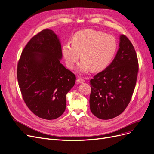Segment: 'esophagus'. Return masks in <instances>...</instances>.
Here are the masks:
<instances>
[{
	"mask_svg": "<svg viewBox=\"0 0 154 154\" xmlns=\"http://www.w3.org/2000/svg\"><path fill=\"white\" fill-rule=\"evenodd\" d=\"M77 83H84L85 82V79L81 77H78L77 78V80H76Z\"/></svg>",
	"mask_w": 154,
	"mask_h": 154,
	"instance_id": "1",
	"label": "esophagus"
}]
</instances>
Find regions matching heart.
<instances>
[{
    "label": "heart",
    "instance_id": "1",
    "mask_svg": "<svg viewBox=\"0 0 154 154\" xmlns=\"http://www.w3.org/2000/svg\"><path fill=\"white\" fill-rule=\"evenodd\" d=\"M116 48L117 42L112 35L87 29L73 35L71 44H64L62 53L69 69L75 67L81 54L82 60L78 65V70L87 72L91 69L98 71L107 67L114 57Z\"/></svg>",
    "mask_w": 154,
    "mask_h": 154
}]
</instances>
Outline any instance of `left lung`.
<instances>
[{
    "label": "left lung",
    "mask_w": 154,
    "mask_h": 154,
    "mask_svg": "<svg viewBox=\"0 0 154 154\" xmlns=\"http://www.w3.org/2000/svg\"><path fill=\"white\" fill-rule=\"evenodd\" d=\"M138 72L135 50L126 35H121L112 63L91 79L90 106L97 118L108 120L123 112L131 100Z\"/></svg>",
    "instance_id": "8db88e82"
}]
</instances>
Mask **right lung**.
I'll use <instances>...</instances> for the list:
<instances>
[{"instance_id": "obj_1", "label": "right lung", "mask_w": 154, "mask_h": 154, "mask_svg": "<svg viewBox=\"0 0 154 154\" xmlns=\"http://www.w3.org/2000/svg\"><path fill=\"white\" fill-rule=\"evenodd\" d=\"M61 45L53 31L44 29L30 39L17 63V76L28 108L39 118L53 120L65 111L67 93L76 76L61 64Z\"/></svg>"}]
</instances>
